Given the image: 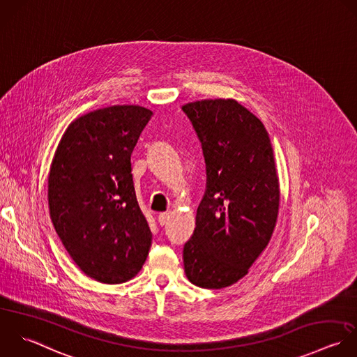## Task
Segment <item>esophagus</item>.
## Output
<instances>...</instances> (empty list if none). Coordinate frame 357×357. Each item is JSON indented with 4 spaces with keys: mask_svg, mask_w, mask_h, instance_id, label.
Instances as JSON below:
<instances>
[{
    "mask_svg": "<svg viewBox=\"0 0 357 357\" xmlns=\"http://www.w3.org/2000/svg\"><path fill=\"white\" fill-rule=\"evenodd\" d=\"M169 218H171V214H169V213H161V214L158 215V222H160V225H165V224L169 221Z\"/></svg>",
    "mask_w": 357,
    "mask_h": 357,
    "instance_id": "34e87169",
    "label": "esophagus"
}]
</instances>
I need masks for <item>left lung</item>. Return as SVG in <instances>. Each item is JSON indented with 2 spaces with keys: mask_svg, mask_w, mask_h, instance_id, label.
I'll use <instances>...</instances> for the list:
<instances>
[{
  "mask_svg": "<svg viewBox=\"0 0 357 357\" xmlns=\"http://www.w3.org/2000/svg\"><path fill=\"white\" fill-rule=\"evenodd\" d=\"M203 146L207 190L183 248L188 280L207 289L236 284L268 246L280 211V179L263 122L234 98L182 105Z\"/></svg>",
  "mask_w": 357,
  "mask_h": 357,
  "instance_id": "8db88e82",
  "label": "left lung"
}]
</instances>
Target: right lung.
<instances>
[{
    "mask_svg": "<svg viewBox=\"0 0 357 357\" xmlns=\"http://www.w3.org/2000/svg\"><path fill=\"white\" fill-rule=\"evenodd\" d=\"M153 111L111 105L69 123L48 172L54 228L75 264L102 284L142 270L153 241L135 192L130 155Z\"/></svg>",
    "mask_w": 357,
    "mask_h": 357,
    "instance_id": "obj_1",
    "label": "right lung"
}]
</instances>
